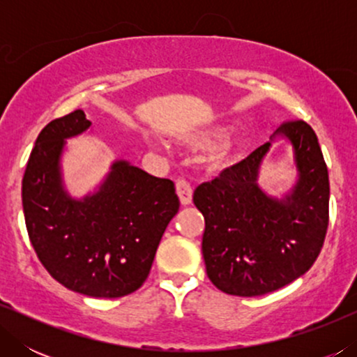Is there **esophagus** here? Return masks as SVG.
<instances>
[{
	"label": "esophagus",
	"instance_id": "obj_1",
	"mask_svg": "<svg viewBox=\"0 0 357 357\" xmlns=\"http://www.w3.org/2000/svg\"><path fill=\"white\" fill-rule=\"evenodd\" d=\"M175 188H177V195L180 198V203H182L183 206H187V204L192 203L193 192H192V187H190L188 182H185L183 178H178L177 183H175Z\"/></svg>",
	"mask_w": 357,
	"mask_h": 357
}]
</instances>
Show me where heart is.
I'll use <instances>...</instances> for the list:
<instances>
[{"label":"heart","instance_id":"obj_1","mask_svg":"<svg viewBox=\"0 0 357 357\" xmlns=\"http://www.w3.org/2000/svg\"><path fill=\"white\" fill-rule=\"evenodd\" d=\"M221 126H213L209 130L188 131V133L180 136V141L192 149L209 148L206 158H204V164L211 172H219V170L226 169L231 164V160L236 158L237 151L241 148V138H238L237 133L224 135L218 143H214L221 135ZM148 143L151 146H159L154 138H148Z\"/></svg>","mask_w":357,"mask_h":357}]
</instances>
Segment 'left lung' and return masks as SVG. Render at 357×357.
Returning <instances> with one entry per match:
<instances>
[{
  "label": "left lung",
  "mask_w": 357,
  "mask_h": 357,
  "mask_svg": "<svg viewBox=\"0 0 357 357\" xmlns=\"http://www.w3.org/2000/svg\"><path fill=\"white\" fill-rule=\"evenodd\" d=\"M293 146L296 182L281 197L259 187V170L272 143ZM328 170L315 131L305 121L281 125L247 159L195 190L204 216L202 252L206 275L226 294L255 297L309 271L328 227Z\"/></svg>",
  "instance_id": "left-lung-1"
}]
</instances>
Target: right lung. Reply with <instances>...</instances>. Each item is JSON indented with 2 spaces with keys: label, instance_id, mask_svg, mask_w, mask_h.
Wrapping results in <instances>:
<instances>
[{
  "label": "right lung",
  "instance_id": "add662e5",
  "mask_svg": "<svg viewBox=\"0 0 357 357\" xmlns=\"http://www.w3.org/2000/svg\"><path fill=\"white\" fill-rule=\"evenodd\" d=\"M92 121L75 110L40 131L22 178V208L33 250L68 289L89 297H121L141 287L180 202L174 182L125 159L112 162L94 192L71 197L61 158L66 139Z\"/></svg>",
  "mask_w": 357,
  "mask_h": 357
}]
</instances>
